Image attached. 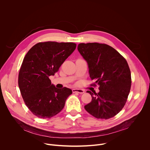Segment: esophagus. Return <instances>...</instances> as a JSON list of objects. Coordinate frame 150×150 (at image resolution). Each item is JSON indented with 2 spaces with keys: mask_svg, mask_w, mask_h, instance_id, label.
<instances>
[{
  "mask_svg": "<svg viewBox=\"0 0 150 150\" xmlns=\"http://www.w3.org/2000/svg\"><path fill=\"white\" fill-rule=\"evenodd\" d=\"M72 92L74 93H79V94H83L84 93V90H82V89H77V88H75V89H73L72 90Z\"/></svg>",
  "mask_w": 150,
  "mask_h": 150,
  "instance_id": "esophagus-1",
  "label": "esophagus"
}]
</instances>
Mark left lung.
Returning <instances> with one entry per match:
<instances>
[{"label": "left lung", "instance_id": "1", "mask_svg": "<svg viewBox=\"0 0 150 150\" xmlns=\"http://www.w3.org/2000/svg\"><path fill=\"white\" fill-rule=\"evenodd\" d=\"M78 50L88 64L90 78L99 85L97 93L87 91L92 100L85 109L97 119L114 117L123 109L131 90V74L126 59L112 47L97 42L80 43Z\"/></svg>", "mask_w": 150, "mask_h": 150}]
</instances>
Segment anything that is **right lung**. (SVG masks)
<instances>
[{"instance_id": "add662e5", "label": "right lung", "mask_w": 150, "mask_h": 150, "mask_svg": "<svg viewBox=\"0 0 150 150\" xmlns=\"http://www.w3.org/2000/svg\"><path fill=\"white\" fill-rule=\"evenodd\" d=\"M74 42H38L26 54L19 72L18 85L24 101L37 117L50 118L64 108L72 91L52 83L60 67L75 50Z\"/></svg>"}]
</instances>
